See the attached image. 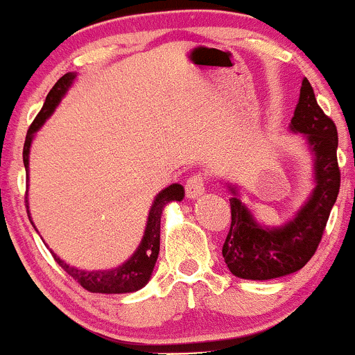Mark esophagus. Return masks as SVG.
Wrapping results in <instances>:
<instances>
[{
    "mask_svg": "<svg viewBox=\"0 0 355 355\" xmlns=\"http://www.w3.org/2000/svg\"><path fill=\"white\" fill-rule=\"evenodd\" d=\"M185 193L189 198H198L205 193V177L202 173H193L187 178Z\"/></svg>",
    "mask_w": 355,
    "mask_h": 355,
    "instance_id": "esophagus-1",
    "label": "esophagus"
}]
</instances>
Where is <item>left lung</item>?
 I'll list each match as a JSON object with an SVG mask.
<instances>
[{"label": "left lung", "mask_w": 355, "mask_h": 355, "mask_svg": "<svg viewBox=\"0 0 355 355\" xmlns=\"http://www.w3.org/2000/svg\"><path fill=\"white\" fill-rule=\"evenodd\" d=\"M291 130L302 133L313 155V187L311 197L295 217L282 227H262L240 202L237 189L229 187L232 223L222 254L235 277L247 280H270L300 270L319 247L329 215L340 189L337 164L336 123L317 105L307 78L302 80L299 103Z\"/></svg>", "instance_id": "8db88e82"}]
</instances>
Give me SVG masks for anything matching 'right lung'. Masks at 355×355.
Instances as JSON below:
<instances>
[{"instance_id": "obj_1", "label": "right lung", "mask_w": 355, "mask_h": 355, "mask_svg": "<svg viewBox=\"0 0 355 355\" xmlns=\"http://www.w3.org/2000/svg\"><path fill=\"white\" fill-rule=\"evenodd\" d=\"M75 76V73H67V75H63L58 81H56L55 87L50 89L46 100H44L43 108L40 110V113L36 115L33 123L28 128L26 140H24L23 146V164L24 168H26V178L28 170H30V146L31 141H33L35 133L42 128L44 121L51 116V113L55 112L56 107H58V103L64 96V93H67L68 88L71 87ZM183 197H185V190H183L180 183H172V185L166 187V189L162 190L160 193L155 197L153 205L148 214V220H146L144 239H141L135 254L130 257L125 263H121L120 267L112 268V270L87 272L68 266V263L63 262L55 252H51L53 259H55L56 263H58L68 275L73 277L81 287L87 288L88 292H93V294H128V292L140 291V288L145 287L146 282H148L150 277H152L155 262H157L158 252H160L162 210L165 209L166 203L175 200L182 202ZM28 214H30V210H28ZM28 217H30V215H28Z\"/></svg>"}]
</instances>
